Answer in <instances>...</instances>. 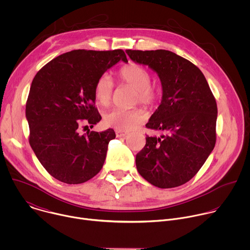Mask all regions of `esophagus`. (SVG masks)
Instances as JSON below:
<instances>
[{
  "label": "esophagus",
  "instance_id": "esophagus-1",
  "mask_svg": "<svg viewBox=\"0 0 250 250\" xmlns=\"http://www.w3.org/2000/svg\"><path fill=\"white\" fill-rule=\"evenodd\" d=\"M128 133L126 131H121V130H116V135L117 137L121 138V137H125Z\"/></svg>",
  "mask_w": 250,
  "mask_h": 250
}]
</instances>
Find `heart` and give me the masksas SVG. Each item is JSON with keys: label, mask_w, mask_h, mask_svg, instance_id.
<instances>
[{"label": "heart", "mask_w": 250, "mask_h": 250, "mask_svg": "<svg viewBox=\"0 0 250 250\" xmlns=\"http://www.w3.org/2000/svg\"><path fill=\"white\" fill-rule=\"evenodd\" d=\"M121 80L134 89L132 103H141L149 108L154 106L159 99V90L155 85L150 84L151 75L149 71L139 64L129 63L120 70ZM115 85L109 74L101 75L96 81L94 94L96 100L102 105H109ZM146 119V113L140 108H115L106 112L104 116V123L106 126L121 131H128L136 127Z\"/></svg>", "instance_id": "heart-1"}]
</instances>
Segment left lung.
<instances>
[{"mask_svg":"<svg viewBox=\"0 0 250 250\" xmlns=\"http://www.w3.org/2000/svg\"><path fill=\"white\" fill-rule=\"evenodd\" d=\"M138 64L157 73L162 99L146 127L162 132L146 136L135 157L138 173L155 187L187 183L216 145L218 108L202 71L189 60L164 50H125Z\"/></svg>","mask_w":250,"mask_h":250,"instance_id":"obj_1","label":"left lung"}]
</instances>
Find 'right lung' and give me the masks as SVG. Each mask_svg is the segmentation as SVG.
I'll use <instances>...</instances> for the list:
<instances>
[{"mask_svg":"<svg viewBox=\"0 0 250 250\" xmlns=\"http://www.w3.org/2000/svg\"><path fill=\"white\" fill-rule=\"evenodd\" d=\"M120 60L122 49H78L49 61L34 76L25 104L29 145L45 170L66 184H81L102 169L114 129L87 131L102 119L95 108L98 78Z\"/></svg>","mask_w":250,"mask_h":250,"instance_id":"add662e5","label":"right lung"}]
</instances>
